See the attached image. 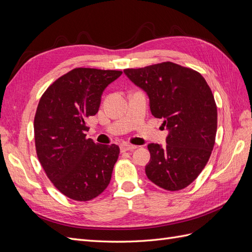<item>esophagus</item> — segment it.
Listing matches in <instances>:
<instances>
[{
    "label": "esophagus",
    "mask_w": 252,
    "mask_h": 252,
    "mask_svg": "<svg viewBox=\"0 0 252 252\" xmlns=\"http://www.w3.org/2000/svg\"><path fill=\"white\" fill-rule=\"evenodd\" d=\"M121 151L122 152H125V151H130V150H133L136 148L135 145H132V144H128V143H123L121 144Z\"/></svg>",
    "instance_id": "1"
}]
</instances>
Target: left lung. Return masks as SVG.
Masks as SVG:
<instances>
[{
	"label": "left lung",
	"instance_id": "obj_1",
	"mask_svg": "<svg viewBox=\"0 0 252 252\" xmlns=\"http://www.w3.org/2000/svg\"><path fill=\"white\" fill-rule=\"evenodd\" d=\"M124 72L146 91L151 113L169 130L166 147L148 145L147 178L169 191L186 188L204 169L216 143L218 110L210 87L200 72L172 62Z\"/></svg>",
	"mask_w": 252,
	"mask_h": 252
}]
</instances>
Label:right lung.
Segmentation results:
<instances>
[{
  "instance_id": "obj_1",
  "label": "right lung",
  "mask_w": 252,
  "mask_h": 252,
  "mask_svg": "<svg viewBox=\"0 0 252 252\" xmlns=\"http://www.w3.org/2000/svg\"><path fill=\"white\" fill-rule=\"evenodd\" d=\"M121 74V70L74 68L40 98L33 122L36 156L53 186L71 200H93L110 183L120 148L95 144L86 131L104 89Z\"/></svg>"
}]
</instances>
